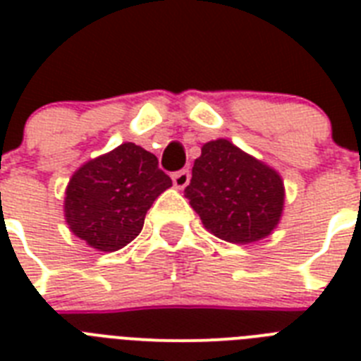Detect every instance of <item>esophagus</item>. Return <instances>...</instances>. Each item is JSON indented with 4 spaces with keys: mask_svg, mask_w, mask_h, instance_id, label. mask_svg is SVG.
Returning <instances> with one entry per match:
<instances>
[{
    "mask_svg": "<svg viewBox=\"0 0 361 361\" xmlns=\"http://www.w3.org/2000/svg\"><path fill=\"white\" fill-rule=\"evenodd\" d=\"M189 180H191V172L189 170H178L172 174V181L178 189H183V187L189 185Z\"/></svg>",
    "mask_w": 361,
    "mask_h": 361,
    "instance_id": "obj_1",
    "label": "esophagus"
}]
</instances>
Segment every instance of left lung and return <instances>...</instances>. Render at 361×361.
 <instances>
[{
    "mask_svg": "<svg viewBox=\"0 0 361 361\" xmlns=\"http://www.w3.org/2000/svg\"><path fill=\"white\" fill-rule=\"evenodd\" d=\"M185 195L204 226L231 243L268 236L285 202L281 176L223 138L202 146Z\"/></svg>",
    "mask_w": 361,
    "mask_h": 361,
    "instance_id": "8db88e82",
    "label": "left lung"
}]
</instances>
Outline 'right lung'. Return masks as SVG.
I'll return each instance as SVG.
<instances>
[{"mask_svg":"<svg viewBox=\"0 0 361 361\" xmlns=\"http://www.w3.org/2000/svg\"><path fill=\"white\" fill-rule=\"evenodd\" d=\"M159 161L125 142L86 163L65 192V219L75 236L99 251H118L140 234L153 200L172 185Z\"/></svg>","mask_w":361,"mask_h":361,"instance_id":"right-lung-1","label":"right lung"}]
</instances>
